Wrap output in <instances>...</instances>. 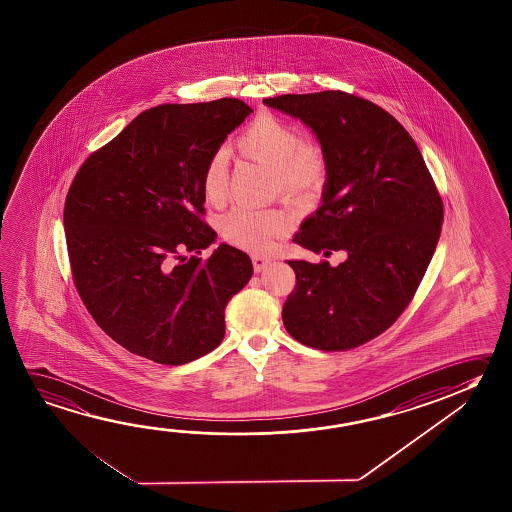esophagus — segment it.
I'll return each mask as SVG.
<instances>
[{"label": "esophagus", "instance_id": "34e87169", "mask_svg": "<svg viewBox=\"0 0 512 512\" xmlns=\"http://www.w3.org/2000/svg\"><path fill=\"white\" fill-rule=\"evenodd\" d=\"M253 269L260 273V271H264V269H268L271 266V259L268 257H264V255H253Z\"/></svg>", "mask_w": 512, "mask_h": 512}]
</instances>
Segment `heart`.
I'll return each instance as SVG.
<instances>
[{
  "instance_id": "1",
  "label": "heart",
  "mask_w": 512,
  "mask_h": 512,
  "mask_svg": "<svg viewBox=\"0 0 512 512\" xmlns=\"http://www.w3.org/2000/svg\"><path fill=\"white\" fill-rule=\"evenodd\" d=\"M237 148L246 157L275 171V184L296 202L318 196L328 180V160L318 144L303 141L298 126L264 112L246 126L237 139ZM227 151L210 155L202 171V191L210 203H218L227 193ZM289 221L280 210L235 207L221 221L227 241L252 252L268 250L273 239L284 234Z\"/></svg>"
}]
</instances>
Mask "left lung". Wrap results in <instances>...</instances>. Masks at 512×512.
<instances>
[{"label":"left lung","mask_w":512,"mask_h":512,"mask_svg":"<svg viewBox=\"0 0 512 512\" xmlns=\"http://www.w3.org/2000/svg\"><path fill=\"white\" fill-rule=\"evenodd\" d=\"M264 103L302 119L328 160L323 205L294 243L344 250L332 268L289 260L296 285L282 310L298 343L344 352L386 332L412 302L436 252L443 200L421 151L387 110L343 93L282 94Z\"/></svg>","instance_id":"1"}]
</instances>
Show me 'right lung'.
Segmentation results:
<instances>
[{
	"label": "right lung",
	"mask_w": 512,
	"mask_h": 512,
	"mask_svg": "<svg viewBox=\"0 0 512 512\" xmlns=\"http://www.w3.org/2000/svg\"><path fill=\"white\" fill-rule=\"evenodd\" d=\"M253 112L244 101L146 110L78 169L64 205L76 291L128 352L180 366L225 337V307L252 278L230 244L202 262L216 232L203 221L205 162Z\"/></svg>",
	"instance_id": "right-lung-1"
}]
</instances>
